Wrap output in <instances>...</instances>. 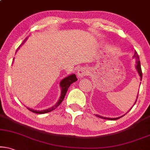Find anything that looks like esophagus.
Returning <instances> with one entry per match:
<instances>
[{
	"label": "esophagus",
	"instance_id": "34e87169",
	"mask_svg": "<svg viewBox=\"0 0 150 150\" xmlns=\"http://www.w3.org/2000/svg\"><path fill=\"white\" fill-rule=\"evenodd\" d=\"M89 72L88 71L87 69H86V68H81V69H79L78 70V71H77V75H78L79 77H83L84 76H86V75H88Z\"/></svg>",
	"mask_w": 150,
	"mask_h": 150
}]
</instances>
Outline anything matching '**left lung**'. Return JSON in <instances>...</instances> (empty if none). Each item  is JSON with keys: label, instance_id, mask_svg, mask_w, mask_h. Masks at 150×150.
I'll use <instances>...</instances> for the list:
<instances>
[{"label": "left lung", "instance_id": "8db88e82", "mask_svg": "<svg viewBox=\"0 0 150 150\" xmlns=\"http://www.w3.org/2000/svg\"><path fill=\"white\" fill-rule=\"evenodd\" d=\"M134 57L136 58V62H137V64H136V69H137L138 73H139V75H140V77H141V81L142 80V71H141V62H140V59H139V55H138L137 52L135 51L134 52ZM137 99H138V95H137V99H136V101L134 103V104L137 102ZM97 117H99V118L101 119H109V120H117V119H119L121 118V117H123V116H121V117H117V118H108V117H101V116H99L98 115H96Z\"/></svg>", "mask_w": 150, "mask_h": 150}]
</instances>
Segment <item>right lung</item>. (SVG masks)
I'll return each instance as SVG.
<instances>
[{
  "instance_id": "right-lung-1",
  "label": "right lung",
  "mask_w": 150,
  "mask_h": 150,
  "mask_svg": "<svg viewBox=\"0 0 150 150\" xmlns=\"http://www.w3.org/2000/svg\"><path fill=\"white\" fill-rule=\"evenodd\" d=\"M26 40L27 39H25V40H24L23 44H24V42L26 41ZM23 44H22V45H23ZM20 47H21V46H20ZM20 47H19V48H20ZM19 48L17 49V51L19 49ZM17 51H16V52H17ZM77 80V78L76 77V75H75V74H73V75H69V76L65 77L64 79H63L62 80L60 81L59 86H60V87L62 88L60 97H59V100L56 103V104H55V105H53V107L50 108H49V109L43 110H34L29 108H27V109H29V110L31 111L32 112L36 113V114H45V113H47V112H49L53 111V110H55L57 107H58L59 104L62 103V101L64 100V97L66 95V93H67L68 89H69V88L70 87L71 84H72V83L75 82V81H76Z\"/></svg>"
}]
</instances>
